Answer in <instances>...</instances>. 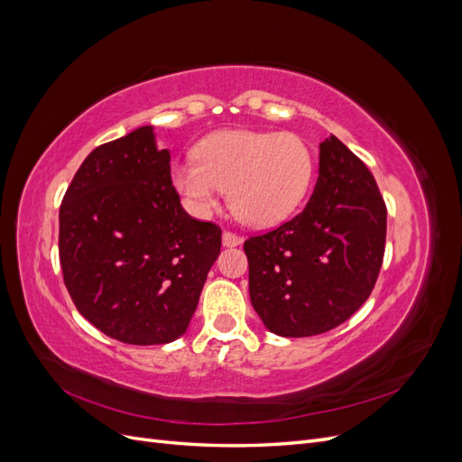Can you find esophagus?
Here are the masks:
<instances>
[{"instance_id": "34e87169", "label": "esophagus", "mask_w": 462, "mask_h": 462, "mask_svg": "<svg viewBox=\"0 0 462 462\" xmlns=\"http://www.w3.org/2000/svg\"><path fill=\"white\" fill-rule=\"evenodd\" d=\"M221 243H223V246L231 248V246H239V245L243 243V239H241L239 235H235V233H231V231H223V235H221Z\"/></svg>"}]
</instances>
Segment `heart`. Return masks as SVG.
I'll use <instances>...</instances> for the list:
<instances>
[{"label": "heart", "mask_w": 462, "mask_h": 462, "mask_svg": "<svg viewBox=\"0 0 462 462\" xmlns=\"http://www.w3.org/2000/svg\"><path fill=\"white\" fill-rule=\"evenodd\" d=\"M197 162L177 163L173 185L192 212L214 209L227 189L233 214L246 226L268 227L289 217L310 189L314 156L300 136L226 129L194 148Z\"/></svg>", "instance_id": "obj_1"}]
</instances>
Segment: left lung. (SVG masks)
Wrapping results in <instances>:
<instances>
[{
  "label": "left lung",
  "instance_id": "8db88e82",
  "mask_svg": "<svg viewBox=\"0 0 462 462\" xmlns=\"http://www.w3.org/2000/svg\"><path fill=\"white\" fill-rule=\"evenodd\" d=\"M387 209L368 167L337 136L319 144L309 204L245 241L256 314L282 337L337 328L366 302L382 268Z\"/></svg>",
  "mask_w": 462,
  "mask_h": 462
}]
</instances>
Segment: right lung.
<instances>
[{
  "label": "right lung",
  "mask_w": 462,
  "mask_h": 462,
  "mask_svg": "<svg viewBox=\"0 0 462 462\" xmlns=\"http://www.w3.org/2000/svg\"><path fill=\"white\" fill-rule=\"evenodd\" d=\"M152 125L97 146L60 208L63 282L77 310L129 345L179 339L197 310L221 229L190 217Z\"/></svg>",
  "instance_id": "obj_1"
}]
</instances>
